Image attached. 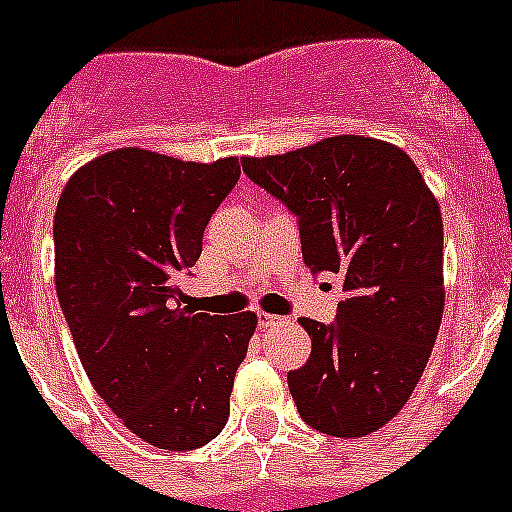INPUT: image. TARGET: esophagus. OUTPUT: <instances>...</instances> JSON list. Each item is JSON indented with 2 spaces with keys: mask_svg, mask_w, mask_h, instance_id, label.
<instances>
[{
  "mask_svg": "<svg viewBox=\"0 0 512 512\" xmlns=\"http://www.w3.org/2000/svg\"><path fill=\"white\" fill-rule=\"evenodd\" d=\"M280 318L278 315H270V313H257V326L260 328H272L275 323H278Z\"/></svg>",
  "mask_w": 512,
  "mask_h": 512,
  "instance_id": "1",
  "label": "esophagus"
}]
</instances>
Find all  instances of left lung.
Here are the masks:
<instances>
[{"label": "left lung", "instance_id": "8db88e82", "mask_svg": "<svg viewBox=\"0 0 512 512\" xmlns=\"http://www.w3.org/2000/svg\"><path fill=\"white\" fill-rule=\"evenodd\" d=\"M242 169L298 217L303 262L336 272L331 326L300 318L310 358L288 374L305 424L356 439L384 427L422 379L444 310L442 214L417 164L379 138L331 136Z\"/></svg>", "mask_w": 512, "mask_h": 512}]
</instances>
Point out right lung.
<instances>
[{
    "mask_svg": "<svg viewBox=\"0 0 512 512\" xmlns=\"http://www.w3.org/2000/svg\"><path fill=\"white\" fill-rule=\"evenodd\" d=\"M240 159L194 164L116 148L75 171L57 202L55 288L90 384L159 450H197L229 417L255 313L181 305L214 209Z\"/></svg>",
    "mask_w": 512,
    "mask_h": 512,
    "instance_id": "1",
    "label": "right lung"
}]
</instances>
